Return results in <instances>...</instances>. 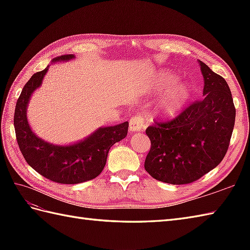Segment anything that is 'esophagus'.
<instances>
[{"label": "esophagus", "instance_id": "obj_1", "mask_svg": "<svg viewBox=\"0 0 250 250\" xmlns=\"http://www.w3.org/2000/svg\"><path fill=\"white\" fill-rule=\"evenodd\" d=\"M145 126L144 118L141 115H135L130 119V132L131 133H135V132L143 131Z\"/></svg>", "mask_w": 250, "mask_h": 250}]
</instances>
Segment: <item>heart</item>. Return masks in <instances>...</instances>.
<instances>
[{
  "label": "heart",
  "mask_w": 250,
  "mask_h": 250,
  "mask_svg": "<svg viewBox=\"0 0 250 250\" xmlns=\"http://www.w3.org/2000/svg\"><path fill=\"white\" fill-rule=\"evenodd\" d=\"M175 79H176V77L174 76V74L169 72H161L157 78V83L160 87L168 86V84L174 83ZM189 97L190 89L187 84H176L159 102V110L166 117L176 116L182 110L183 106Z\"/></svg>",
  "instance_id": "heart-1"
}]
</instances>
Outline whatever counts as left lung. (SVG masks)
I'll return each mask as SVG.
<instances>
[{
	"label": "left lung",
	"instance_id": "1",
	"mask_svg": "<svg viewBox=\"0 0 250 250\" xmlns=\"http://www.w3.org/2000/svg\"><path fill=\"white\" fill-rule=\"evenodd\" d=\"M199 63L203 98L175 118L146 129L151 147L145 169L167 184L193 183L215 168L226 156L234 128L235 107L229 86L204 62Z\"/></svg>",
	"mask_w": 250,
	"mask_h": 250
}]
</instances>
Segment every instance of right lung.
Listing matches in <instances>:
<instances>
[{"label": "right lung", "instance_id": "add662e5", "mask_svg": "<svg viewBox=\"0 0 250 250\" xmlns=\"http://www.w3.org/2000/svg\"><path fill=\"white\" fill-rule=\"evenodd\" d=\"M74 58L73 55H63L52 59V62ZM47 71L48 67L30 78L16 103L14 125L20 151L32 168L52 182L67 185L88 182L103 171L110 147L128 134L129 122L99 128L83 141L67 146L50 144L37 137L28 124L26 107Z\"/></svg>", "mask_w": 250, "mask_h": 250}]
</instances>
